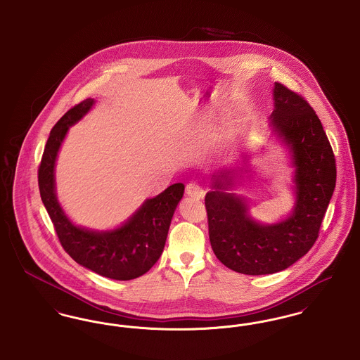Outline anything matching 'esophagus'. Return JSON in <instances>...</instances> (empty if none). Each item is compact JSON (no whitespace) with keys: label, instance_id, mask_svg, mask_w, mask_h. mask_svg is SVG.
Here are the masks:
<instances>
[{"label":"esophagus","instance_id":"obj_1","mask_svg":"<svg viewBox=\"0 0 360 360\" xmlns=\"http://www.w3.org/2000/svg\"><path fill=\"white\" fill-rule=\"evenodd\" d=\"M186 194L193 197V198L202 200L204 195H205V190L202 188V186H200L197 182H188L186 185Z\"/></svg>","mask_w":360,"mask_h":360}]
</instances>
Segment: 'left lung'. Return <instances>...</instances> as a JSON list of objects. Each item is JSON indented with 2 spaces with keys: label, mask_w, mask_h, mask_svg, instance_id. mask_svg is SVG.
<instances>
[{
  "label": "left lung",
  "mask_w": 360,
  "mask_h": 360,
  "mask_svg": "<svg viewBox=\"0 0 360 360\" xmlns=\"http://www.w3.org/2000/svg\"><path fill=\"white\" fill-rule=\"evenodd\" d=\"M271 125L290 147L295 167V206L281 223L264 225L248 214L244 198L228 193L232 172L213 176L205 197L209 239L217 259L247 275L274 274L304 257L319 238L336 185V159L313 108L298 93L275 82Z\"/></svg>",
  "instance_id": "obj_1"
}]
</instances>
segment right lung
Masks as SVG:
<instances>
[{"mask_svg":"<svg viewBox=\"0 0 360 360\" xmlns=\"http://www.w3.org/2000/svg\"><path fill=\"white\" fill-rule=\"evenodd\" d=\"M94 100L72 106L50 132L37 172L41 201L51 219L58 239L78 264L110 279L129 281L146 274L163 252L175 207L185 185L174 184L147 200L120 228L106 232L89 231L70 221L55 194L53 167L69 127L81 120Z\"/></svg>","mask_w":360,"mask_h":360,"instance_id":"1","label":"right lung"}]
</instances>
